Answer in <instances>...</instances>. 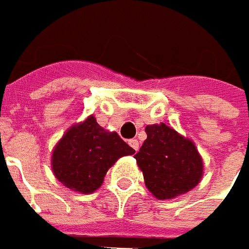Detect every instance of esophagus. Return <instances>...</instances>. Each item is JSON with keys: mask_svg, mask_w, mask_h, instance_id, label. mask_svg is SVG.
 Listing matches in <instances>:
<instances>
[{"mask_svg": "<svg viewBox=\"0 0 249 249\" xmlns=\"http://www.w3.org/2000/svg\"><path fill=\"white\" fill-rule=\"evenodd\" d=\"M128 143H129V146L132 147L133 150H139V141H138V139H131Z\"/></svg>", "mask_w": 249, "mask_h": 249, "instance_id": "obj_1", "label": "esophagus"}]
</instances>
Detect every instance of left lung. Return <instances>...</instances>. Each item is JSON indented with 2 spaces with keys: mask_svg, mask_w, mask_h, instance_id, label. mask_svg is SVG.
<instances>
[{
  "mask_svg": "<svg viewBox=\"0 0 249 249\" xmlns=\"http://www.w3.org/2000/svg\"><path fill=\"white\" fill-rule=\"evenodd\" d=\"M144 131L147 139L135 159L156 198H175L200 183L204 165L193 142L164 123L147 125Z\"/></svg>",
  "mask_w": 249,
  "mask_h": 249,
  "instance_id": "left-lung-1",
  "label": "left lung"
}]
</instances>
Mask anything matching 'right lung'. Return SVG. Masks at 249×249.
Masks as SVG:
<instances>
[{
	"label": "right lung",
	"mask_w": 249,
	"mask_h": 249,
	"mask_svg": "<svg viewBox=\"0 0 249 249\" xmlns=\"http://www.w3.org/2000/svg\"><path fill=\"white\" fill-rule=\"evenodd\" d=\"M117 132H108L89 116L69 128L52 151V171L66 187L82 194L93 193L103 183L117 160L133 154Z\"/></svg>",
	"instance_id": "obj_1"
}]
</instances>
